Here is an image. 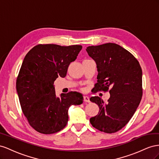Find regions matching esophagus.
<instances>
[{"instance_id":"34e87169","label":"esophagus","mask_w":159,"mask_h":159,"mask_svg":"<svg viewBox=\"0 0 159 159\" xmlns=\"http://www.w3.org/2000/svg\"><path fill=\"white\" fill-rule=\"evenodd\" d=\"M84 101L85 102H90V99L89 97L87 96H84Z\"/></svg>"}]
</instances>
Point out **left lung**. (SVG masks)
I'll return each mask as SVG.
<instances>
[{"label":"left lung","mask_w":159,"mask_h":159,"mask_svg":"<svg viewBox=\"0 0 159 159\" xmlns=\"http://www.w3.org/2000/svg\"><path fill=\"white\" fill-rule=\"evenodd\" d=\"M86 50L97 64L95 90H109L111 94L107 103L99 97L90 98L99 107L98 115L90 122L102 132L116 133L129 122L141 101V67L132 54L115 43L90 46Z\"/></svg>","instance_id":"8db88e82"}]
</instances>
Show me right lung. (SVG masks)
<instances>
[{
    "label": "right lung",
    "mask_w": 159,
    "mask_h": 159,
    "mask_svg": "<svg viewBox=\"0 0 159 159\" xmlns=\"http://www.w3.org/2000/svg\"><path fill=\"white\" fill-rule=\"evenodd\" d=\"M82 48L81 45L40 44L26 54L16 87L22 112L37 132L48 134L61 130L69 120V108L83 103V95L77 92L57 97L54 86L58 76H66L68 67Z\"/></svg>",
    "instance_id": "add662e5"
}]
</instances>
